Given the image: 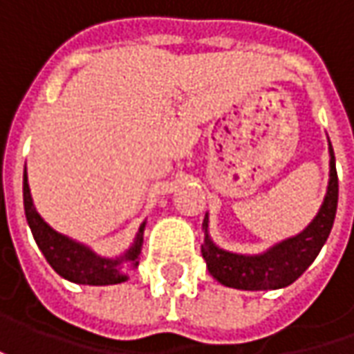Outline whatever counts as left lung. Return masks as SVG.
<instances>
[{"label":"left lung","instance_id":"1","mask_svg":"<svg viewBox=\"0 0 354 354\" xmlns=\"http://www.w3.org/2000/svg\"><path fill=\"white\" fill-rule=\"evenodd\" d=\"M329 153H331V163H329L331 175H329L327 197L323 201L319 214L313 218V223L299 236L281 242L262 256L230 254L216 248L207 236L201 252L212 278L218 279L223 286L236 290H250V292L278 290L293 283L313 264V260L317 258L333 228L337 201H339V179L335 169V153L331 143H329ZM203 228L207 230V218L203 221Z\"/></svg>","mask_w":354,"mask_h":354}]
</instances>
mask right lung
Instances as JSON below:
<instances>
[{
	"instance_id": "obj_1",
	"label": "right lung",
	"mask_w": 354,
	"mask_h": 354,
	"mask_svg": "<svg viewBox=\"0 0 354 354\" xmlns=\"http://www.w3.org/2000/svg\"><path fill=\"white\" fill-rule=\"evenodd\" d=\"M23 203H25V216L27 223L31 226L35 242L45 254L47 262L50 268L68 281L75 283H86V286H110V283H122L126 281V276L120 274L116 266L120 260H106L98 258L94 252L84 248L82 244H76L66 236H62L59 232H55L50 226L39 216V212L35 211L29 183H27V171L23 173ZM143 226L140 228L138 240L133 244V248L126 254V258L136 262V258L140 256L143 242ZM138 266V262H136Z\"/></svg>"
}]
</instances>
